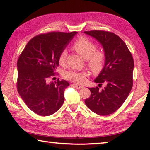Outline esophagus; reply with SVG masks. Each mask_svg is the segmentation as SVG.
Instances as JSON below:
<instances>
[{"instance_id": "1", "label": "esophagus", "mask_w": 150, "mask_h": 150, "mask_svg": "<svg viewBox=\"0 0 150 150\" xmlns=\"http://www.w3.org/2000/svg\"><path fill=\"white\" fill-rule=\"evenodd\" d=\"M74 86H75V87L76 88H77V89H81V88H82L84 87L83 86H81V85H79V84H75Z\"/></svg>"}]
</instances>
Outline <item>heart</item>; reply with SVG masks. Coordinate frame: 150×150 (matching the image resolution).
I'll return each instance as SVG.
<instances>
[{"mask_svg":"<svg viewBox=\"0 0 150 150\" xmlns=\"http://www.w3.org/2000/svg\"><path fill=\"white\" fill-rule=\"evenodd\" d=\"M73 47L76 52L88 60V66L93 72H98L103 68L106 55L103 51L97 50V46L94 42L85 37H80L73 44ZM67 56V51L63 50L59 57L60 65L64 64ZM64 77L67 80L77 84L83 83L86 80L87 73L71 69L64 73Z\"/></svg>","mask_w":150,"mask_h":150,"instance_id":"1","label":"heart"}]
</instances>
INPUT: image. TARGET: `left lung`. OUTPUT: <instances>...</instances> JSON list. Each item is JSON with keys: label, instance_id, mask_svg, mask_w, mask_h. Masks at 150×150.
Masks as SVG:
<instances>
[{"label": "left lung", "instance_id": "obj_1", "mask_svg": "<svg viewBox=\"0 0 150 150\" xmlns=\"http://www.w3.org/2000/svg\"><path fill=\"white\" fill-rule=\"evenodd\" d=\"M103 46L106 61L94 81L98 87L90 88L91 95L84 102L93 112L108 115L122 106L132 90L134 61L125 42L114 33L106 31H84ZM104 83L106 87L99 88Z\"/></svg>", "mask_w": 150, "mask_h": 150}]
</instances>
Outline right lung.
Wrapping results in <instances>:
<instances>
[{"mask_svg":"<svg viewBox=\"0 0 150 150\" xmlns=\"http://www.w3.org/2000/svg\"><path fill=\"white\" fill-rule=\"evenodd\" d=\"M77 31L41 33L28 42L17 60V91L26 106L40 116H49L59 110L64 101V91L69 85L57 79L59 57Z\"/></svg>","mask_w":150,"mask_h":150,"instance_id":"obj_1","label":"right lung"}]
</instances>
